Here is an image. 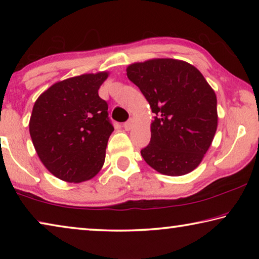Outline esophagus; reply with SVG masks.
Returning a JSON list of instances; mask_svg holds the SVG:
<instances>
[{
    "mask_svg": "<svg viewBox=\"0 0 259 259\" xmlns=\"http://www.w3.org/2000/svg\"><path fill=\"white\" fill-rule=\"evenodd\" d=\"M131 126H133V120H129V121H126L125 123L123 124V128L125 129V130H130L131 129Z\"/></svg>",
    "mask_w": 259,
    "mask_h": 259,
    "instance_id": "esophagus-1",
    "label": "esophagus"
}]
</instances>
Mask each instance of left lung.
I'll return each mask as SVG.
<instances>
[{
    "label": "left lung",
    "mask_w": 259,
    "mask_h": 259,
    "mask_svg": "<svg viewBox=\"0 0 259 259\" xmlns=\"http://www.w3.org/2000/svg\"><path fill=\"white\" fill-rule=\"evenodd\" d=\"M150 104L154 120L143 159L157 172L183 176L198 166L217 130L216 94L193 65L156 58L126 67Z\"/></svg>",
    "instance_id": "1"
}]
</instances>
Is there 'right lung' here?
Instances as JSON below:
<instances>
[{"label": "right lung", "instance_id": "1", "mask_svg": "<svg viewBox=\"0 0 259 259\" xmlns=\"http://www.w3.org/2000/svg\"><path fill=\"white\" fill-rule=\"evenodd\" d=\"M108 72L66 78L52 84L34 104L29 134L46 168L61 181L94 178L105 162L113 125L98 90Z\"/></svg>", "mask_w": 259, "mask_h": 259}]
</instances>
